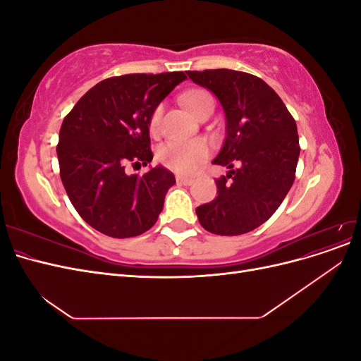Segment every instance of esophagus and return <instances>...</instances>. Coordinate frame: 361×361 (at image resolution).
<instances>
[{"instance_id": "1", "label": "esophagus", "mask_w": 361, "mask_h": 361, "mask_svg": "<svg viewBox=\"0 0 361 361\" xmlns=\"http://www.w3.org/2000/svg\"><path fill=\"white\" fill-rule=\"evenodd\" d=\"M176 180H178V183H180V185H191V183H192V179H191V178H183V176H176Z\"/></svg>"}]
</instances>
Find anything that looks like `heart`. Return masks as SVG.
Wrapping results in <instances>:
<instances>
[{
	"mask_svg": "<svg viewBox=\"0 0 361 361\" xmlns=\"http://www.w3.org/2000/svg\"><path fill=\"white\" fill-rule=\"evenodd\" d=\"M183 102L188 110L197 117L207 102H214L212 96L204 90H192L183 96ZM162 106H158L152 113L149 120V129L152 134H157L161 125ZM209 149L202 140L192 141H169L158 149V161L164 167H167L179 174H190L206 159Z\"/></svg>",
	"mask_w": 361,
	"mask_h": 361,
	"instance_id": "heart-1",
	"label": "heart"
}]
</instances>
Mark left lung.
I'll return each instance as SVG.
<instances>
[{
  "mask_svg": "<svg viewBox=\"0 0 361 361\" xmlns=\"http://www.w3.org/2000/svg\"><path fill=\"white\" fill-rule=\"evenodd\" d=\"M187 75L214 93L226 117L224 143L212 162L228 171L215 180L216 197L200 204L195 214L215 235L255 231L279 209L295 180L297 123L280 96L255 75L231 69Z\"/></svg>",
  "mask_w": 361,
  "mask_h": 361,
  "instance_id": "obj_1",
  "label": "left lung"
}]
</instances>
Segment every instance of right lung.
<instances>
[{
    "label": "right lung",
    "instance_id": "add662e5",
    "mask_svg": "<svg viewBox=\"0 0 361 361\" xmlns=\"http://www.w3.org/2000/svg\"><path fill=\"white\" fill-rule=\"evenodd\" d=\"M183 72L114 76L87 92L64 117L57 157L69 200L82 220L111 238H130L154 226L176 183L162 166L128 174L126 164L147 166L149 120Z\"/></svg>",
    "mask_w": 361,
    "mask_h": 361
}]
</instances>
